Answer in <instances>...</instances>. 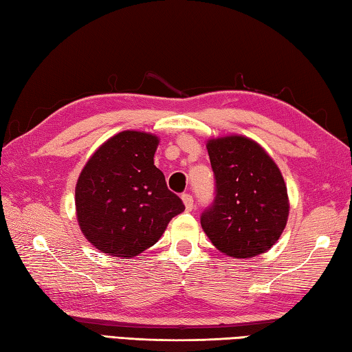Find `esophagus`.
<instances>
[{"mask_svg":"<svg viewBox=\"0 0 352 352\" xmlns=\"http://www.w3.org/2000/svg\"><path fill=\"white\" fill-rule=\"evenodd\" d=\"M182 201H184V206H186V210L192 212L193 210V196L188 193L182 195Z\"/></svg>","mask_w":352,"mask_h":352,"instance_id":"esophagus-1","label":"esophagus"}]
</instances>
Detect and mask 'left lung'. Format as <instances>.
Masks as SVG:
<instances>
[{"label":"left lung","instance_id":"obj_1","mask_svg":"<svg viewBox=\"0 0 352 352\" xmlns=\"http://www.w3.org/2000/svg\"><path fill=\"white\" fill-rule=\"evenodd\" d=\"M217 198L201 226L212 244L232 258H252L278 241L289 218L283 175L269 153L239 134L207 140Z\"/></svg>","mask_w":352,"mask_h":352}]
</instances>
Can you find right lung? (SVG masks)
Returning <instances> with one entry per match:
<instances>
[{
	"label": "right lung",
	"mask_w": 352,
	"mask_h": 352,
	"mask_svg": "<svg viewBox=\"0 0 352 352\" xmlns=\"http://www.w3.org/2000/svg\"><path fill=\"white\" fill-rule=\"evenodd\" d=\"M157 145L156 134L126 129L103 142L80 171L77 223L104 255L126 260L140 255L186 210L154 165Z\"/></svg>",
	"instance_id": "add662e5"
}]
</instances>
